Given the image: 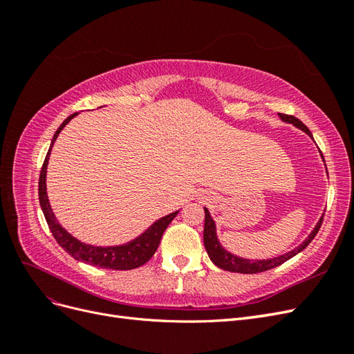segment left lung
Listing matches in <instances>:
<instances>
[{"label": "left lung", "mask_w": 354, "mask_h": 354, "mask_svg": "<svg viewBox=\"0 0 354 354\" xmlns=\"http://www.w3.org/2000/svg\"><path fill=\"white\" fill-rule=\"evenodd\" d=\"M279 116H281L282 121L295 125L297 128H299V130H303L304 133H307L310 137L313 138V136H312V133H310L308 128L301 121H299L298 118H295L292 115H285V113H279ZM320 155H322V153H320ZM322 159H324V156H322ZM203 211H205V226H203V245H205V250L209 255L211 261L223 270L234 272V273H243V274H252V273H261V272H266V270H270V269H274V267H277V266L283 264L289 259H292L294 255H297L298 252H301L306 248V246L315 239V236L317 234L320 226H322V221H324V216H322L315 226L313 232L308 234V238L301 245L297 246L295 250L289 251L283 255L274 257V259H269V260H248V259H242V257H238V255H233V254L227 252L226 250L223 248L221 243L218 242L217 233H216V223H214L211 214L207 208H203Z\"/></svg>", "instance_id": "1"}]
</instances>
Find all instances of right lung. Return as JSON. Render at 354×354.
<instances>
[{
	"label": "right lung",
	"instance_id": "add662e5",
	"mask_svg": "<svg viewBox=\"0 0 354 354\" xmlns=\"http://www.w3.org/2000/svg\"><path fill=\"white\" fill-rule=\"evenodd\" d=\"M77 115L78 112L68 116L57 128L55 136H53V140L47 152V156L44 159V164H42L41 173H39V181H38V195H39L41 209L44 212V217L47 220V224L53 233V236H55L57 243L69 255H72L75 260L91 264L94 267H102V269H112V270L137 269V267L143 266L145 263H147L152 259L155 251L158 250L160 238H162L165 229L168 227V224L174 220L178 211L171 212L168 216L156 220L151 227L145 230L140 236H137L131 242H127L124 245H116V246H94V245L84 243L77 238H73L69 232L63 229L59 224L55 214H53V209L48 202L47 186H46L47 165H48L51 147L55 145L59 133L65 128V125L72 120V118H75Z\"/></svg>",
	"mask_w": 354,
	"mask_h": 354
}]
</instances>
